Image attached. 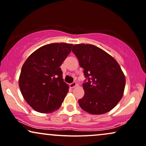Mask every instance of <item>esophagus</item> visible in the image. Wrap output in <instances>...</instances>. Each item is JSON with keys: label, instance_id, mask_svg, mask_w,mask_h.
Here are the masks:
<instances>
[{"label": "esophagus", "instance_id": "obj_1", "mask_svg": "<svg viewBox=\"0 0 146 146\" xmlns=\"http://www.w3.org/2000/svg\"><path fill=\"white\" fill-rule=\"evenodd\" d=\"M76 86H77V84H76V82H73V83H72L70 85V88H75V87H76Z\"/></svg>", "mask_w": 146, "mask_h": 146}]
</instances>
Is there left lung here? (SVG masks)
Instances as JSON below:
<instances>
[{
	"label": "left lung",
	"instance_id": "left-lung-1",
	"mask_svg": "<svg viewBox=\"0 0 146 146\" xmlns=\"http://www.w3.org/2000/svg\"><path fill=\"white\" fill-rule=\"evenodd\" d=\"M72 52L83 68L88 81L83 83L85 94L78 100L80 107L92 114H102L112 110L123 95L125 77L117 60L99 47L76 44Z\"/></svg>",
	"mask_w": 146,
	"mask_h": 146
}]
</instances>
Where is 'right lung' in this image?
Wrapping results in <instances>:
<instances>
[{
  "label": "right lung",
  "instance_id": "add662e5",
  "mask_svg": "<svg viewBox=\"0 0 146 146\" xmlns=\"http://www.w3.org/2000/svg\"><path fill=\"white\" fill-rule=\"evenodd\" d=\"M72 44L51 43L40 47L23 65L19 76L21 94L34 110L50 113L61 106L69 86L63 81L60 65Z\"/></svg>",
  "mask_w": 146,
  "mask_h": 146
}]
</instances>
